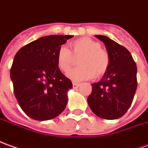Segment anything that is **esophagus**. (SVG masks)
<instances>
[{
    "mask_svg": "<svg viewBox=\"0 0 148 148\" xmlns=\"http://www.w3.org/2000/svg\"><path fill=\"white\" fill-rule=\"evenodd\" d=\"M79 86H80V83H78V82H73V87H74V88H78Z\"/></svg>",
    "mask_w": 148,
    "mask_h": 148,
    "instance_id": "esophagus-1",
    "label": "esophagus"
}]
</instances>
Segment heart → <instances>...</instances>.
<instances>
[{"instance_id": "heart-1", "label": "heart", "mask_w": 148, "mask_h": 148, "mask_svg": "<svg viewBox=\"0 0 148 148\" xmlns=\"http://www.w3.org/2000/svg\"><path fill=\"white\" fill-rule=\"evenodd\" d=\"M70 51L61 47L57 53V65L63 73H67L78 58V67L72 70L68 77L73 81L88 80L96 75L100 77L107 72L110 65V57L98 42L88 37H82L70 42Z\"/></svg>"}]
</instances>
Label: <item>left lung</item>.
Segmentation results:
<instances>
[{"instance_id": "obj_1", "label": "left lung", "mask_w": 148, "mask_h": 148, "mask_svg": "<svg viewBox=\"0 0 148 148\" xmlns=\"http://www.w3.org/2000/svg\"><path fill=\"white\" fill-rule=\"evenodd\" d=\"M95 37L105 45L110 65L103 78L91 84L92 91L87 103L96 116L114 120L123 116L133 102L138 86L137 66L125 47L107 36Z\"/></svg>"}]
</instances>
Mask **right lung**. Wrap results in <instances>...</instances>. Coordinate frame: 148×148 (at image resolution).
I'll use <instances>...</instances> for the list:
<instances>
[{"mask_svg":"<svg viewBox=\"0 0 148 148\" xmlns=\"http://www.w3.org/2000/svg\"><path fill=\"white\" fill-rule=\"evenodd\" d=\"M73 36L41 37L19 49L10 69L19 106L34 120H51L66 108L72 82L57 65V53Z\"/></svg>","mask_w":148,"mask_h":148,"instance_id":"right-lung-1","label":"right lung"}]
</instances>
